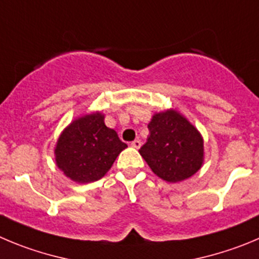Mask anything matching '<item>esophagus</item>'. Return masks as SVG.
Instances as JSON below:
<instances>
[{
    "mask_svg": "<svg viewBox=\"0 0 259 259\" xmlns=\"http://www.w3.org/2000/svg\"><path fill=\"white\" fill-rule=\"evenodd\" d=\"M141 146H142V142L139 141V139H135L134 142H132V147H133V148L139 149V148H141Z\"/></svg>",
    "mask_w": 259,
    "mask_h": 259,
    "instance_id": "1",
    "label": "esophagus"
}]
</instances>
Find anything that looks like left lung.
Returning <instances> with one entry per match:
<instances>
[{
  "label": "left lung",
  "instance_id": "left-lung-1",
  "mask_svg": "<svg viewBox=\"0 0 259 259\" xmlns=\"http://www.w3.org/2000/svg\"><path fill=\"white\" fill-rule=\"evenodd\" d=\"M139 153L151 170L167 183L187 180L200 170L204 141L199 130L176 108L156 112Z\"/></svg>",
  "mask_w": 259,
  "mask_h": 259
}]
</instances>
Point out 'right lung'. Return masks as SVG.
Instances as JSON below:
<instances>
[{
    "instance_id": "add662e5",
    "label": "right lung",
    "mask_w": 259,
    "mask_h": 259,
    "mask_svg": "<svg viewBox=\"0 0 259 259\" xmlns=\"http://www.w3.org/2000/svg\"><path fill=\"white\" fill-rule=\"evenodd\" d=\"M125 148L117 133L106 126L105 115L94 111L76 117L62 130L55 159L70 180L87 184L102 179Z\"/></svg>"
}]
</instances>
